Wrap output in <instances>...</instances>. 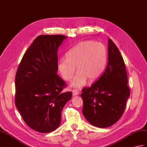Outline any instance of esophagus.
Instances as JSON below:
<instances>
[{"label": "esophagus", "instance_id": "esophagus-1", "mask_svg": "<svg viewBox=\"0 0 147 147\" xmlns=\"http://www.w3.org/2000/svg\"><path fill=\"white\" fill-rule=\"evenodd\" d=\"M72 93H73V96H77V95H79V92H78L77 90H73L72 91Z\"/></svg>", "mask_w": 147, "mask_h": 147}]
</instances>
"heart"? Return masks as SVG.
I'll return each mask as SVG.
<instances>
[{
	"mask_svg": "<svg viewBox=\"0 0 147 147\" xmlns=\"http://www.w3.org/2000/svg\"><path fill=\"white\" fill-rule=\"evenodd\" d=\"M107 62V50L101 42L85 40L79 43L61 58L57 69L65 81L74 76L76 67L78 73L69 84L75 89H80L87 80L92 83L97 80L103 73Z\"/></svg>",
	"mask_w": 147,
	"mask_h": 147,
	"instance_id": "b5f03b06",
	"label": "heart"
}]
</instances>
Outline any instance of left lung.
<instances>
[{"label": "left lung", "instance_id": "8db88e82", "mask_svg": "<svg viewBox=\"0 0 147 147\" xmlns=\"http://www.w3.org/2000/svg\"><path fill=\"white\" fill-rule=\"evenodd\" d=\"M108 51V64L104 73L81 94L83 115L91 125L99 128L109 127L118 121L130 93L123 59L110 39Z\"/></svg>", "mask_w": 147, "mask_h": 147}]
</instances>
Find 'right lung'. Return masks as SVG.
<instances>
[{
    "label": "right lung",
    "instance_id": "right-lung-1",
    "mask_svg": "<svg viewBox=\"0 0 147 147\" xmlns=\"http://www.w3.org/2000/svg\"><path fill=\"white\" fill-rule=\"evenodd\" d=\"M66 38L38 36L17 71L16 106L26 123L39 133H49L59 127L61 112L72 97L71 92L63 93L66 83L57 74V50Z\"/></svg>",
    "mask_w": 147,
    "mask_h": 147
}]
</instances>
